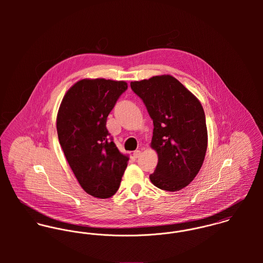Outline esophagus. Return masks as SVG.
<instances>
[{
    "instance_id": "1",
    "label": "esophagus",
    "mask_w": 263,
    "mask_h": 263,
    "mask_svg": "<svg viewBox=\"0 0 263 263\" xmlns=\"http://www.w3.org/2000/svg\"><path fill=\"white\" fill-rule=\"evenodd\" d=\"M141 153H142V152L140 150L135 151L134 154H133V155H134V158H139V157L141 156Z\"/></svg>"
}]
</instances>
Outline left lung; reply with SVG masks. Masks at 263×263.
Segmentation results:
<instances>
[{"label": "left lung", "instance_id": "1", "mask_svg": "<svg viewBox=\"0 0 263 263\" xmlns=\"http://www.w3.org/2000/svg\"><path fill=\"white\" fill-rule=\"evenodd\" d=\"M154 123L151 147L158 153L152 183L167 191L180 190L194 179L204 160L208 130L197 98L174 77L156 76L130 83Z\"/></svg>", "mask_w": 263, "mask_h": 263}]
</instances>
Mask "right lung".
<instances>
[{
	"instance_id": "right-lung-1",
	"label": "right lung",
	"mask_w": 263,
	"mask_h": 263,
	"mask_svg": "<svg viewBox=\"0 0 263 263\" xmlns=\"http://www.w3.org/2000/svg\"><path fill=\"white\" fill-rule=\"evenodd\" d=\"M127 89L123 81L84 79L66 93L57 118L61 147L82 188L98 198L112 196L128 157L106 128L107 116Z\"/></svg>"
}]
</instances>
